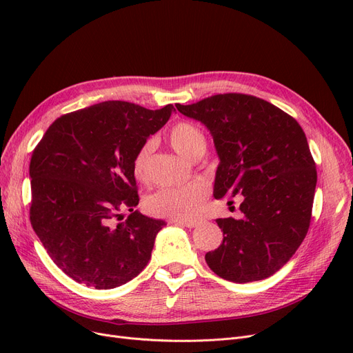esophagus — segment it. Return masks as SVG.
Returning <instances> with one entry per match:
<instances>
[{"label":"esophagus","instance_id":"obj_1","mask_svg":"<svg viewBox=\"0 0 353 353\" xmlns=\"http://www.w3.org/2000/svg\"><path fill=\"white\" fill-rule=\"evenodd\" d=\"M172 225H181L186 228H197L199 225H201V220H179V219H172L170 220Z\"/></svg>","mask_w":353,"mask_h":353}]
</instances>
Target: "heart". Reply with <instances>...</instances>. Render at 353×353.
<instances>
[{"label": "heart", "instance_id": "b5f03b06", "mask_svg": "<svg viewBox=\"0 0 353 353\" xmlns=\"http://www.w3.org/2000/svg\"><path fill=\"white\" fill-rule=\"evenodd\" d=\"M169 141L174 150L184 159L194 160L206 150V137L201 128L192 121L180 120L174 123L169 132ZM153 150V143H143L132 160V172L139 181H147V164ZM209 190L203 183H189L177 188H161L147 196L144 200L145 210L159 217L179 220L196 219L208 200Z\"/></svg>", "mask_w": 353, "mask_h": 353}]
</instances>
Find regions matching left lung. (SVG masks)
<instances>
[{"label":"left lung","instance_id":"left-lung-1","mask_svg":"<svg viewBox=\"0 0 353 353\" xmlns=\"http://www.w3.org/2000/svg\"><path fill=\"white\" fill-rule=\"evenodd\" d=\"M176 107L213 136L220 157L213 196H243V219L216 220L223 243L206 253L209 268L234 283L266 279L288 263L310 226L318 174L305 132L279 107L240 92Z\"/></svg>","mask_w":353,"mask_h":353}]
</instances>
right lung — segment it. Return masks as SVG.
Masks as SVG:
<instances>
[{"instance_id":"obj_1","label":"right lung","mask_w":353,"mask_h":353,"mask_svg":"<svg viewBox=\"0 0 353 353\" xmlns=\"http://www.w3.org/2000/svg\"><path fill=\"white\" fill-rule=\"evenodd\" d=\"M173 104L148 110L104 101L63 114L30 161V221L52 262L96 289L130 282L150 261L165 221L143 216L132 160L170 119ZM130 212L122 220V213Z\"/></svg>"}]
</instances>
